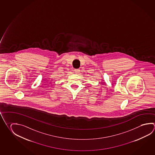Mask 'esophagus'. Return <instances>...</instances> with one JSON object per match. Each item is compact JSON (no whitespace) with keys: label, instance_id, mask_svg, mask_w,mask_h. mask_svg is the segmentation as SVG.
Wrapping results in <instances>:
<instances>
[{"label":"esophagus","instance_id":"1","mask_svg":"<svg viewBox=\"0 0 155 155\" xmlns=\"http://www.w3.org/2000/svg\"><path fill=\"white\" fill-rule=\"evenodd\" d=\"M74 72H75V74H79V69H74Z\"/></svg>","mask_w":155,"mask_h":155}]
</instances>
